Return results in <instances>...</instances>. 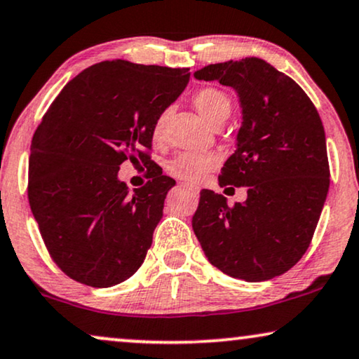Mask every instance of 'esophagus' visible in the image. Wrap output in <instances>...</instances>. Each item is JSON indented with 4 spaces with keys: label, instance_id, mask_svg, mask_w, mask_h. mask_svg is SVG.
I'll return each mask as SVG.
<instances>
[{
    "label": "esophagus",
    "instance_id": "esophagus-1",
    "mask_svg": "<svg viewBox=\"0 0 359 359\" xmlns=\"http://www.w3.org/2000/svg\"><path fill=\"white\" fill-rule=\"evenodd\" d=\"M181 188H184V189H188L189 193H193V194H198L199 193V189L196 188V186H193V184H189V183H181L180 184Z\"/></svg>",
    "mask_w": 359,
    "mask_h": 359
}]
</instances>
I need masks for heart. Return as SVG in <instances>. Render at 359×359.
Masks as SVG:
<instances>
[{
  "label": "heart",
  "mask_w": 359,
  "mask_h": 359,
  "mask_svg": "<svg viewBox=\"0 0 359 359\" xmlns=\"http://www.w3.org/2000/svg\"><path fill=\"white\" fill-rule=\"evenodd\" d=\"M193 102L199 114L210 126L222 119L227 121L230 109H232L229 96L217 88H204V90L198 91L193 97ZM170 112V109H163L155 117L154 126H151V140L155 144H160L165 139ZM217 165L219 156L215 154H181L170 161L168 171L178 180H184L188 183H201L209 171L217 168Z\"/></svg>",
  "instance_id": "1"
}]
</instances>
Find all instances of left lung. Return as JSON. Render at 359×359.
Listing matches in <instances>:
<instances>
[{"mask_svg":"<svg viewBox=\"0 0 359 359\" xmlns=\"http://www.w3.org/2000/svg\"><path fill=\"white\" fill-rule=\"evenodd\" d=\"M194 76L237 91L242 127L219 184L247 186V201L230 208L203 189L193 230L220 271L268 281L302 258L325 204L330 168L320 116L292 78L262 58L214 63Z\"/></svg>","mask_w":359,"mask_h":359,"instance_id":"left-lung-1","label":"left lung"}]
</instances>
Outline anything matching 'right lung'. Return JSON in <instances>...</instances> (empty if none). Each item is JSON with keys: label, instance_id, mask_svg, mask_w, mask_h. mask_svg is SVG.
<instances>
[{"label": "right lung", "instance_id": "obj_1", "mask_svg": "<svg viewBox=\"0 0 359 359\" xmlns=\"http://www.w3.org/2000/svg\"><path fill=\"white\" fill-rule=\"evenodd\" d=\"M189 75L106 60L67 83L42 117L31 144L29 204L52 259L75 281L111 287L144 263L175 186L145 150L155 117ZM126 159L144 163L149 184L130 191L118 180Z\"/></svg>", "mask_w": 359, "mask_h": 359}]
</instances>
